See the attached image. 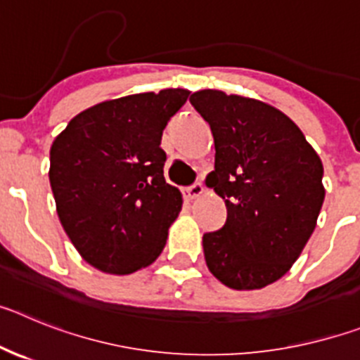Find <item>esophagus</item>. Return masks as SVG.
Wrapping results in <instances>:
<instances>
[{
  "label": "esophagus",
  "mask_w": 360,
  "mask_h": 360,
  "mask_svg": "<svg viewBox=\"0 0 360 360\" xmlns=\"http://www.w3.org/2000/svg\"><path fill=\"white\" fill-rule=\"evenodd\" d=\"M203 191H205L203 184L202 182H196V184H193V186H191V187H187V189H186V196L189 200L200 198V196L203 195Z\"/></svg>",
  "instance_id": "obj_1"
}]
</instances>
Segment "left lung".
Masks as SVG:
<instances>
[{
	"instance_id": "1",
	"label": "left lung",
	"mask_w": 360,
	"mask_h": 360,
	"mask_svg": "<svg viewBox=\"0 0 360 360\" xmlns=\"http://www.w3.org/2000/svg\"><path fill=\"white\" fill-rule=\"evenodd\" d=\"M189 101L214 136L205 184L227 205L224 227L203 234L205 263L229 288L266 287L287 274L316 229L323 162L278 108L219 90L195 91Z\"/></svg>"
}]
</instances>
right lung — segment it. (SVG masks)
<instances>
[{
	"label": "right lung",
	"instance_id": "obj_1",
	"mask_svg": "<svg viewBox=\"0 0 360 360\" xmlns=\"http://www.w3.org/2000/svg\"><path fill=\"white\" fill-rule=\"evenodd\" d=\"M191 91L104 101L73 117L50 148V186L77 252L106 274L151 265L182 209L164 178L162 131Z\"/></svg>",
	"mask_w": 360,
	"mask_h": 360
}]
</instances>
